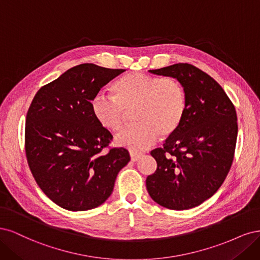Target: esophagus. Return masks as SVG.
I'll list each match as a JSON object with an SVG mask.
<instances>
[{
  "label": "esophagus",
  "mask_w": 260,
  "mask_h": 260,
  "mask_svg": "<svg viewBox=\"0 0 260 260\" xmlns=\"http://www.w3.org/2000/svg\"><path fill=\"white\" fill-rule=\"evenodd\" d=\"M129 155H131V160L133 162H136L137 160H139V158L142 156L141 153H136V152H131Z\"/></svg>",
  "instance_id": "obj_1"
}]
</instances>
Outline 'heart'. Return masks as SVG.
I'll return each mask as SVG.
<instances>
[{"label": "heart", "mask_w": 260, "mask_h": 260, "mask_svg": "<svg viewBox=\"0 0 260 260\" xmlns=\"http://www.w3.org/2000/svg\"><path fill=\"white\" fill-rule=\"evenodd\" d=\"M112 93L97 94L91 100V112L104 128L116 132L123 126L126 110L135 108L137 122L115 136L116 145L132 151L150 147L160 134L173 135L185 118L187 93L177 79L132 72L114 82Z\"/></svg>", "instance_id": "obj_1"}]
</instances>
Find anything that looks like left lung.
I'll list each match as a JSON object with an SVG mask.
<instances>
[{
  "mask_svg": "<svg viewBox=\"0 0 260 260\" xmlns=\"http://www.w3.org/2000/svg\"><path fill=\"white\" fill-rule=\"evenodd\" d=\"M177 79L187 93L179 128L151 151L157 167L146 180L154 202L183 211L202 204L220 188L232 165L238 137L237 111L212 77L189 63L149 70Z\"/></svg>",
  "mask_w": 260,
  "mask_h": 260,
  "instance_id": "left-lung-1",
  "label": "left lung"
}]
</instances>
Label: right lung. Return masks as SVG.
<instances>
[{"label": "right lung", "mask_w": 260, "mask_h": 260, "mask_svg": "<svg viewBox=\"0 0 260 260\" xmlns=\"http://www.w3.org/2000/svg\"><path fill=\"white\" fill-rule=\"evenodd\" d=\"M124 69L82 63L41 87L29 107L24 148L41 190L68 211H88L111 196L131 157L126 149L102 154L112 135L91 112V100Z\"/></svg>", "instance_id": "right-lung-1"}]
</instances>
